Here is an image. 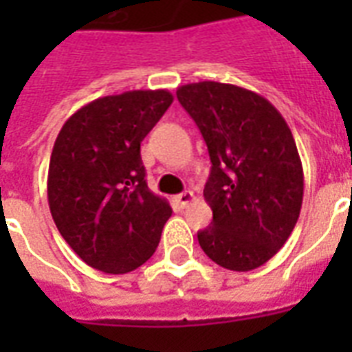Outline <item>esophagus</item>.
I'll list each match as a JSON object with an SVG mask.
<instances>
[{
    "label": "esophagus",
    "mask_w": 352,
    "mask_h": 352,
    "mask_svg": "<svg viewBox=\"0 0 352 352\" xmlns=\"http://www.w3.org/2000/svg\"><path fill=\"white\" fill-rule=\"evenodd\" d=\"M192 201H194V192H190V190H184V192H181V194H177V196H175V204L181 207V209H184V207L190 206Z\"/></svg>",
    "instance_id": "esophagus-1"
}]
</instances>
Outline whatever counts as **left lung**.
<instances>
[{
  "label": "left lung",
  "instance_id": "1",
  "mask_svg": "<svg viewBox=\"0 0 352 352\" xmlns=\"http://www.w3.org/2000/svg\"><path fill=\"white\" fill-rule=\"evenodd\" d=\"M177 100L206 139L211 173L204 196L211 226L198 232L209 258L232 272L256 270L292 234L303 169L292 131L270 101L247 88L204 80Z\"/></svg>",
  "mask_w": 352,
  "mask_h": 352
}]
</instances>
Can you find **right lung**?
<instances>
[{
    "instance_id": "right-lung-1",
    "label": "right lung",
    "mask_w": 352,
    "mask_h": 352,
    "mask_svg": "<svg viewBox=\"0 0 352 352\" xmlns=\"http://www.w3.org/2000/svg\"><path fill=\"white\" fill-rule=\"evenodd\" d=\"M171 101L168 90L105 96L73 113L54 141L50 214L67 245L100 272H133L160 243L171 207L146 186L141 141Z\"/></svg>"
}]
</instances>
